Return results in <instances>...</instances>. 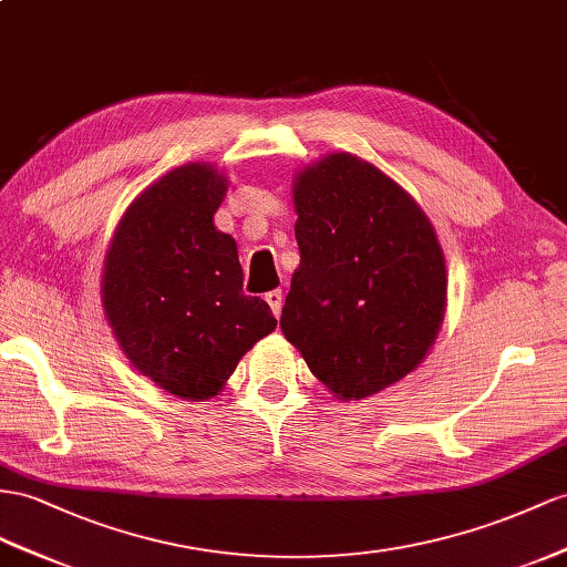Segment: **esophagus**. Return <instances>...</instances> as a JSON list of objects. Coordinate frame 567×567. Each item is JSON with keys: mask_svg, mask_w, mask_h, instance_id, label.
<instances>
[{"mask_svg": "<svg viewBox=\"0 0 567 567\" xmlns=\"http://www.w3.org/2000/svg\"><path fill=\"white\" fill-rule=\"evenodd\" d=\"M266 301H268V307L272 309V313L280 316V311H282V289H270V292L266 295Z\"/></svg>", "mask_w": 567, "mask_h": 567, "instance_id": "1", "label": "esophagus"}]
</instances>
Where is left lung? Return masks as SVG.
Wrapping results in <instances>:
<instances>
[{
	"mask_svg": "<svg viewBox=\"0 0 567 567\" xmlns=\"http://www.w3.org/2000/svg\"><path fill=\"white\" fill-rule=\"evenodd\" d=\"M299 268L280 328L340 400L381 393L422 364L445 316V258L424 210L352 153L295 177Z\"/></svg>",
	"mask_w": 567,
	"mask_h": 567,
	"instance_id": "obj_1",
	"label": "left lung"
}]
</instances>
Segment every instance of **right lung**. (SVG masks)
<instances>
[{"instance_id": "add662e5", "label": "right lung", "mask_w": 567, "mask_h": 567, "mask_svg": "<svg viewBox=\"0 0 567 567\" xmlns=\"http://www.w3.org/2000/svg\"><path fill=\"white\" fill-rule=\"evenodd\" d=\"M227 192L208 163L167 172L128 206L105 256L103 309L128 361L167 393L210 400L278 321L244 295L237 241L213 223Z\"/></svg>"}]
</instances>
